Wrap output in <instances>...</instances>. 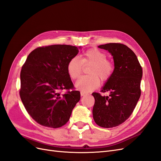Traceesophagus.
I'll return each instance as SVG.
<instances>
[{"mask_svg": "<svg viewBox=\"0 0 161 161\" xmlns=\"http://www.w3.org/2000/svg\"><path fill=\"white\" fill-rule=\"evenodd\" d=\"M87 94L86 93H85V92H83V91H80V95H81V97H84V96H85V95H86Z\"/></svg>", "mask_w": 161, "mask_h": 161, "instance_id": "esophagus-1", "label": "esophagus"}]
</instances>
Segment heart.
Instances as JSON below:
<instances>
[{
  "instance_id": "1",
  "label": "heart",
  "mask_w": 161,
  "mask_h": 161,
  "mask_svg": "<svg viewBox=\"0 0 161 161\" xmlns=\"http://www.w3.org/2000/svg\"><path fill=\"white\" fill-rule=\"evenodd\" d=\"M105 53L97 49L86 51L80 58L77 56L72 58L67 64V72L69 76L76 80L82 74L83 65H91L88 70L90 75L80 77L75 83L78 89L83 92H90L97 89L100 85V80L105 82L109 79L114 70L113 62L107 59Z\"/></svg>"
}]
</instances>
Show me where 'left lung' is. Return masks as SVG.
I'll return each mask as SVG.
<instances>
[{
    "label": "left lung",
    "mask_w": 161,
    "mask_h": 161,
    "mask_svg": "<svg viewBox=\"0 0 161 161\" xmlns=\"http://www.w3.org/2000/svg\"><path fill=\"white\" fill-rule=\"evenodd\" d=\"M113 56L114 70L101 92L108 96L92 92L95 104L92 115L95 123L102 128L118 126L129 118L141 95L142 69L137 56L122 43H109L99 46Z\"/></svg>",
    "instance_id": "8db88e82"
}]
</instances>
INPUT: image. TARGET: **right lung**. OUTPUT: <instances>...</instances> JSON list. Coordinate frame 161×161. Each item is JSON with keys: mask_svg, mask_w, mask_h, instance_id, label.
I'll use <instances>...</instances> for the list:
<instances>
[{"mask_svg": "<svg viewBox=\"0 0 161 161\" xmlns=\"http://www.w3.org/2000/svg\"><path fill=\"white\" fill-rule=\"evenodd\" d=\"M79 52L70 45L39 47L23 65L19 95L27 113L39 124L58 128L69 121L80 94L75 89L67 64ZM64 89L67 92L60 94Z\"/></svg>", "mask_w": 161, "mask_h": 161, "instance_id": "obj_1", "label": "right lung"}]
</instances>
